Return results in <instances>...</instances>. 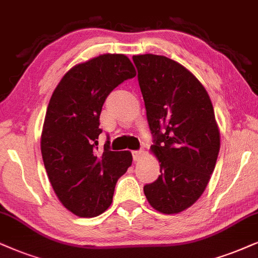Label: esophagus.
I'll return each instance as SVG.
<instances>
[{"label":"esophagus","instance_id":"34e87169","mask_svg":"<svg viewBox=\"0 0 258 258\" xmlns=\"http://www.w3.org/2000/svg\"><path fill=\"white\" fill-rule=\"evenodd\" d=\"M132 155H133V161L139 162L140 159L143 158V156H144V152H143V151H133Z\"/></svg>","mask_w":258,"mask_h":258}]
</instances>
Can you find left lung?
<instances>
[{"instance_id":"1","label":"left lung","mask_w":258,"mask_h":258,"mask_svg":"<svg viewBox=\"0 0 258 258\" xmlns=\"http://www.w3.org/2000/svg\"><path fill=\"white\" fill-rule=\"evenodd\" d=\"M161 175L144 194L156 211L176 214L198 201L216 168L220 131L200 81L177 61L157 54L133 56Z\"/></svg>"}]
</instances>
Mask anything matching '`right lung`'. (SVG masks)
<instances>
[{
    "label": "right lung",
    "mask_w": 258,
    "mask_h": 258,
    "mask_svg": "<svg viewBox=\"0 0 258 258\" xmlns=\"http://www.w3.org/2000/svg\"><path fill=\"white\" fill-rule=\"evenodd\" d=\"M136 75L125 54H100L71 68L52 94L41 132L42 161L58 200L75 216L103 213L131 167V152L110 151L108 140L100 150L97 139L106 97Z\"/></svg>",
    "instance_id": "right-lung-1"
}]
</instances>
